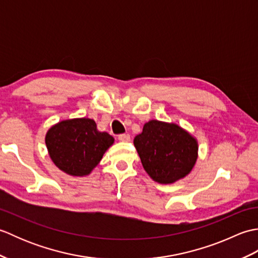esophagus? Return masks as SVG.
<instances>
[{"instance_id":"1","label":"esophagus","mask_w":258,"mask_h":258,"mask_svg":"<svg viewBox=\"0 0 258 258\" xmlns=\"http://www.w3.org/2000/svg\"><path fill=\"white\" fill-rule=\"evenodd\" d=\"M118 140L120 142H128L131 140V138H130L128 134H119L118 135Z\"/></svg>"}]
</instances>
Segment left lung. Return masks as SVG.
Instances as JSON below:
<instances>
[{"label": "left lung", "mask_w": 258, "mask_h": 258, "mask_svg": "<svg viewBox=\"0 0 258 258\" xmlns=\"http://www.w3.org/2000/svg\"><path fill=\"white\" fill-rule=\"evenodd\" d=\"M135 149L147 174L161 184L185 177L197 158V142L176 124L150 120L135 136Z\"/></svg>", "instance_id": "8db88e82"}]
</instances>
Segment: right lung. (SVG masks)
Returning <instances> with one entry per match:
<instances>
[{"label":"right lung","mask_w":258,"mask_h":258,"mask_svg":"<svg viewBox=\"0 0 258 258\" xmlns=\"http://www.w3.org/2000/svg\"><path fill=\"white\" fill-rule=\"evenodd\" d=\"M114 139L106 132H98L91 118L62 120L48 130L46 147L54 164L69 175L90 174Z\"/></svg>","instance_id":"obj_1"}]
</instances>
